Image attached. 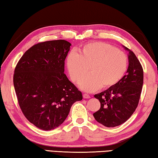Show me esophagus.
<instances>
[{"label":"esophagus","instance_id":"34e87169","mask_svg":"<svg viewBox=\"0 0 158 158\" xmlns=\"http://www.w3.org/2000/svg\"><path fill=\"white\" fill-rule=\"evenodd\" d=\"M83 98H85V99H89L90 98V96L89 94H86V93H84V95H83Z\"/></svg>","mask_w":158,"mask_h":158}]
</instances>
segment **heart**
<instances>
[{
  "label": "heart",
  "instance_id": "1",
  "mask_svg": "<svg viewBox=\"0 0 158 158\" xmlns=\"http://www.w3.org/2000/svg\"><path fill=\"white\" fill-rule=\"evenodd\" d=\"M128 58L125 53L105 42L85 44L79 53L72 52L67 58V67L72 79L79 83L89 71L92 73L80 83L82 90L92 92L102 85L109 89L118 84L126 73Z\"/></svg>",
  "mask_w": 158,
  "mask_h": 158
}]
</instances>
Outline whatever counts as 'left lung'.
Instances as JSON below:
<instances>
[{
  "mask_svg": "<svg viewBox=\"0 0 158 158\" xmlns=\"http://www.w3.org/2000/svg\"><path fill=\"white\" fill-rule=\"evenodd\" d=\"M129 52L127 74L118 84L94 95L100 102V109L93 114L95 119L107 127H116L130 118L137 109L143 81V71L139 60Z\"/></svg>",
  "mask_w": 158,
  "mask_h": 158,
  "instance_id": "8db88e82",
  "label": "left lung"
}]
</instances>
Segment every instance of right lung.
<instances>
[{
  "mask_svg": "<svg viewBox=\"0 0 158 158\" xmlns=\"http://www.w3.org/2000/svg\"><path fill=\"white\" fill-rule=\"evenodd\" d=\"M71 44L64 40L33 45L15 69L13 82L19 105L29 122L43 130L63 123L82 93L64 73Z\"/></svg>",
  "mask_w": 158,
  "mask_h": 158,
  "instance_id": "add662e5",
  "label": "right lung"
}]
</instances>
